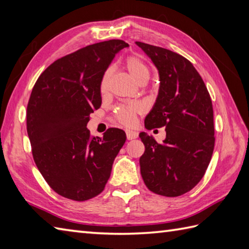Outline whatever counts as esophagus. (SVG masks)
<instances>
[{"label":"esophagus","instance_id":"obj_1","mask_svg":"<svg viewBox=\"0 0 249 249\" xmlns=\"http://www.w3.org/2000/svg\"><path fill=\"white\" fill-rule=\"evenodd\" d=\"M125 133H126V139L128 140H134L139 136L138 132L133 131V130H126Z\"/></svg>","mask_w":249,"mask_h":249}]
</instances>
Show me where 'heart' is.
Here are the masks:
<instances>
[{
	"label": "heart",
	"mask_w": 249,
	"mask_h": 249,
	"mask_svg": "<svg viewBox=\"0 0 249 249\" xmlns=\"http://www.w3.org/2000/svg\"><path fill=\"white\" fill-rule=\"evenodd\" d=\"M126 69L132 77L138 84L147 83L150 78V71L144 61L136 57H129L125 61ZM109 78V71H107L103 76L101 82V90L104 91L107 88V83ZM140 110V107L136 105H121L115 109V118L120 124L130 125L134 123L135 114Z\"/></svg>",
	"instance_id": "heart-1"
}]
</instances>
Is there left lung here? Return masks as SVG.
<instances>
[{
    "mask_svg": "<svg viewBox=\"0 0 249 249\" xmlns=\"http://www.w3.org/2000/svg\"><path fill=\"white\" fill-rule=\"evenodd\" d=\"M159 72L160 87L145 128L165 126L166 138L157 143L145 132L141 174L150 191L178 196L204 176L214 150V113L209 91L189 60L169 49L135 42Z\"/></svg>",
    "mask_w": 249,
    "mask_h": 249,
    "instance_id": "1",
    "label": "left lung"
}]
</instances>
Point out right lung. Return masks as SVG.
Masks as SVG:
<instances>
[{
  "label": "right lung",
  "mask_w": 249,
  "mask_h": 249,
  "mask_svg": "<svg viewBox=\"0 0 249 249\" xmlns=\"http://www.w3.org/2000/svg\"><path fill=\"white\" fill-rule=\"evenodd\" d=\"M129 45L110 39L89 45L54 61L39 75L27 107L32 155L50 188L68 199L86 201L100 195L124 131L109 128L103 138L87 129L100 108L101 82L115 55Z\"/></svg>",
  "instance_id": "obj_1"
}]
</instances>
